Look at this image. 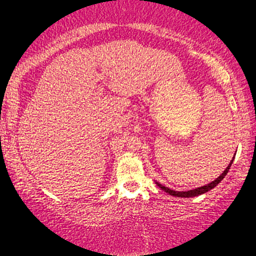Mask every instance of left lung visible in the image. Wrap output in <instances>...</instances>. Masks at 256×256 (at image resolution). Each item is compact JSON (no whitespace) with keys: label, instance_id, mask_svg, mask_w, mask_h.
Masks as SVG:
<instances>
[{"label":"left lung","instance_id":"1","mask_svg":"<svg viewBox=\"0 0 256 256\" xmlns=\"http://www.w3.org/2000/svg\"><path fill=\"white\" fill-rule=\"evenodd\" d=\"M234 159H235V156H234V158H232V160L230 162V164H228V167L226 168V170H224V172H222V175H220V176L218 177V178L214 180V182H211L210 184L204 185V186H201V188H196V190H186V192H178V190H170V188H164V185L159 184V183H157V185L159 186L160 188L164 190V192L170 193V196H177V198H192V196H201V194L206 193L208 190H212L214 188H216V186L218 185V184L220 183V182H222V180L224 178V176L227 175V172H229V170H230V166H232V162H234Z\"/></svg>","mask_w":256,"mask_h":256}]
</instances>
